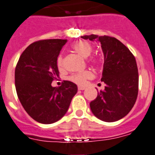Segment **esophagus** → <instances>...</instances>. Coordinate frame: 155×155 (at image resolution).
I'll return each mask as SVG.
<instances>
[{
    "label": "esophagus",
    "mask_w": 155,
    "mask_h": 155,
    "mask_svg": "<svg viewBox=\"0 0 155 155\" xmlns=\"http://www.w3.org/2000/svg\"><path fill=\"white\" fill-rule=\"evenodd\" d=\"M78 90H84L85 89V87L84 86H78Z\"/></svg>",
    "instance_id": "1"
}]
</instances>
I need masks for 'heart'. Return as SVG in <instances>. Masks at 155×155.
Here are the masks:
<instances>
[{
    "label": "heart",
    "mask_w": 155,
    "mask_h": 155,
    "mask_svg": "<svg viewBox=\"0 0 155 155\" xmlns=\"http://www.w3.org/2000/svg\"><path fill=\"white\" fill-rule=\"evenodd\" d=\"M73 51H75L78 55H80L81 57L84 58V59H87L89 57L92 52V47L89 43L84 41H78L75 42L72 45ZM92 63L93 64H97L98 62L96 59L92 60ZM56 64L59 70H63V59L61 55H59L57 58V61H56ZM92 78V74L90 71H83V72L78 73V74H74L70 76L69 79L72 82L75 83L79 85H83L85 84L87 80L91 79Z\"/></svg>",
    "instance_id": "heart-1"
}]
</instances>
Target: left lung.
<instances>
[{
	"label": "left lung",
	"mask_w": 155,
	"mask_h": 155,
	"mask_svg": "<svg viewBox=\"0 0 155 155\" xmlns=\"http://www.w3.org/2000/svg\"><path fill=\"white\" fill-rule=\"evenodd\" d=\"M83 39L101 44L104 63L101 81L106 84L90 103L93 114L107 122L118 121L129 113L138 95L139 74L134 55L115 38L84 35Z\"/></svg>",
	"instance_id": "1"
}]
</instances>
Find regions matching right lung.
<instances>
[{
  "mask_svg": "<svg viewBox=\"0 0 155 155\" xmlns=\"http://www.w3.org/2000/svg\"><path fill=\"white\" fill-rule=\"evenodd\" d=\"M67 40L48 39L34 42L20 55L15 71V84L21 104L30 117L42 124L59 121L67 113L78 92L74 83L63 81L51 86L59 77L57 58Z\"/></svg>",
  "mask_w": 155,
  "mask_h": 155,
  "instance_id": "1",
  "label": "right lung"
}]
</instances>
